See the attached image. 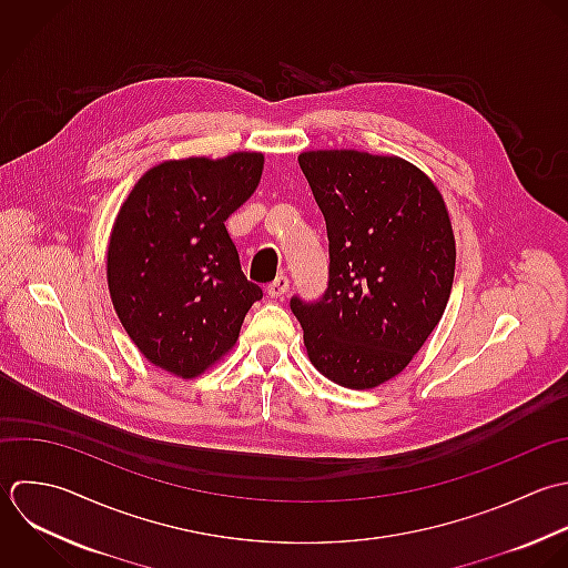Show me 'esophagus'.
<instances>
[{
	"mask_svg": "<svg viewBox=\"0 0 568 568\" xmlns=\"http://www.w3.org/2000/svg\"><path fill=\"white\" fill-rule=\"evenodd\" d=\"M287 290H290V278H287V276H276V278L267 285V296H270V298H283Z\"/></svg>",
	"mask_w": 568,
	"mask_h": 568,
	"instance_id": "obj_1",
	"label": "esophagus"
}]
</instances>
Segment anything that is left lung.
Here are the masks:
<instances>
[{
  "label": "left lung",
  "instance_id": "left-lung-1",
  "mask_svg": "<svg viewBox=\"0 0 568 568\" xmlns=\"http://www.w3.org/2000/svg\"><path fill=\"white\" fill-rule=\"evenodd\" d=\"M325 216V292L290 307L314 367L349 389L400 374L447 307L456 241L438 187L398 156L316 150L298 156Z\"/></svg>",
  "mask_w": 568,
  "mask_h": 568
}]
</instances>
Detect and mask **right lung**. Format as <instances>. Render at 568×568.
Segmentation results:
<instances>
[{
	"label": "right lung",
	"instance_id": "right-lung-1",
	"mask_svg": "<svg viewBox=\"0 0 568 568\" xmlns=\"http://www.w3.org/2000/svg\"><path fill=\"white\" fill-rule=\"evenodd\" d=\"M261 172L258 152L165 161L121 205L108 245L110 298L156 367L199 376L236 343L247 310L263 298L225 230Z\"/></svg>",
	"mask_w": 568,
	"mask_h": 568
}]
</instances>
